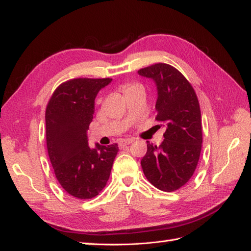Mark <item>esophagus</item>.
I'll list each match as a JSON object with an SVG mask.
<instances>
[{"instance_id":"esophagus-1","label":"esophagus","mask_w":251,"mask_h":251,"mask_svg":"<svg viewBox=\"0 0 251 251\" xmlns=\"http://www.w3.org/2000/svg\"><path fill=\"white\" fill-rule=\"evenodd\" d=\"M134 141H135V139H133V138L123 139V140H121V141L119 142V148H120V149H123L124 147L127 146V144H130V143H132V142H134Z\"/></svg>"}]
</instances>
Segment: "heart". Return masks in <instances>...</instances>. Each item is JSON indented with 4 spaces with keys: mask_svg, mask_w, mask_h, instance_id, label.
I'll return each instance as SVG.
<instances>
[{
    "mask_svg": "<svg viewBox=\"0 0 251 251\" xmlns=\"http://www.w3.org/2000/svg\"><path fill=\"white\" fill-rule=\"evenodd\" d=\"M135 89H142V87L140 85H138V83H126V85H125L123 87V91L125 94L130 92V91L135 90Z\"/></svg>",
    "mask_w": 251,
    "mask_h": 251,
    "instance_id": "heart-1",
    "label": "heart"
}]
</instances>
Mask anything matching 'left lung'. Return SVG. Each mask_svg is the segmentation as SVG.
<instances>
[{
  "instance_id": "left-lung-1",
  "label": "left lung",
  "mask_w": 251,
  "mask_h": 251,
  "mask_svg": "<svg viewBox=\"0 0 251 251\" xmlns=\"http://www.w3.org/2000/svg\"><path fill=\"white\" fill-rule=\"evenodd\" d=\"M138 73L155 80L156 120L166 127L160 146L148 142L141 168L155 187L175 192L187 183L199 162L203 138L198 97L184 75L169 64H154Z\"/></svg>"
}]
</instances>
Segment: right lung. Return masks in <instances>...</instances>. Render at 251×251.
<instances>
[{
	"label": "right lung",
	"mask_w": 251,
	"mask_h": 251,
	"mask_svg": "<svg viewBox=\"0 0 251 251\" xmlns=\"http://www.w3.org/2000/svg\"><path fill=\"white\" fill-rule=\"evenodd\" d=\"M112 78H73L54 90L48 101L47 150L55 177L65 191L77 199H92L109 180L118 146H88L95 97Z\"/></svg>",
	"instance_id": "obj_1"
}]
</instances>
